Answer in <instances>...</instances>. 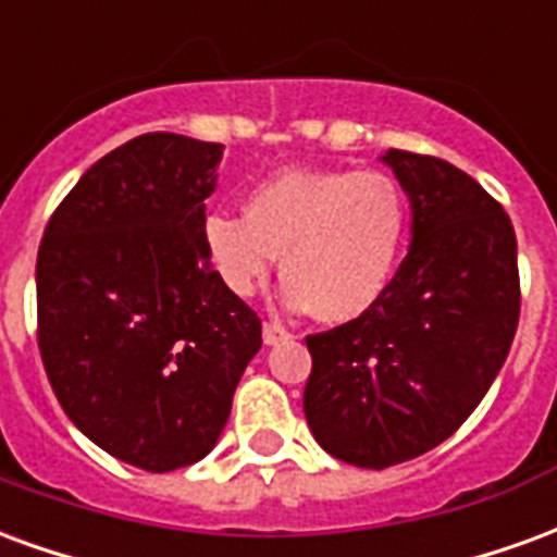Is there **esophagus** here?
Wrapping results in <instances>:
<instances>
[{
    "mask_svg": "<svg viewBox=\"0 0 557 557\" xmlns=\"http://www.w3.org/2000/svg\"><path fill=\"white\" fill-rule=\"evenodd\" d=\"M262 339H265V346H277L283 339H289V331L283 325H277V322H265V325H262Z\"/></svg>",
    "mask_w": 557,
    "mask_h": 557,
    "instance_id": "34e87169",
    "label": "esophagus"
}]
</instances>
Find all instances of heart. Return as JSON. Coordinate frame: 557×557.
<instances>
[{"label":"heart","instance_id":"1","mask_svg":"<svg viewBox=\"0 0 557 557\" xmlns=\"http://www.w3.org/2000/svg\"><path fill=\"white\" fill-rule=\"evenodd\" d=\"M409 199L382 170H280L250 187L244 214L211 211L202 242L220 283L250 298L283 256V304L346 325L394 280Z\"/></svg>","mask_w":557,"mask_h":557}]
</instances>
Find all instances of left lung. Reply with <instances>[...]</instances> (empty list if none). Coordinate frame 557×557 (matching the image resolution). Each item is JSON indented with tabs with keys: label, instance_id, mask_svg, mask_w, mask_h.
Returning <instances> with one entry per match:
<instances>
[{
	"label": "left lung",
	"instance_id": "left-lung-1",
	"mask_svg": "<svg viewBox=\"0 0 557 557\" xmlns=\"http://www.w3.org/2000/svg\"><path fill=\"white\" fill-rule=\"evenodd\" d=\"M411 247L382 301L307 337L304 414L327 454L399 466L450 438L507 361L519 325L513 223L454 163L387 148Z\"/></svg>",
	"mask_w": 557,
	"mask_h": 557
}]
</instances>
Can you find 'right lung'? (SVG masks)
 <instances>
[{
    "label": "right lung",
    "instance_id": "obj_1",
    "mask_svg": "<svg viewBox=\"0 0 557 557\" xmlns=\"http://www.w3.org/2000/svg\"><path fill=\"white\" fill-rule=\"evenodd\" d=\"M223 146L143 134L83 172L38 250V349L74 426L143 471L218 444L262 322L211 268Z\"/></svg>",
    "mask_w": 557,
    "mask_h": 557
}]
</instances>
